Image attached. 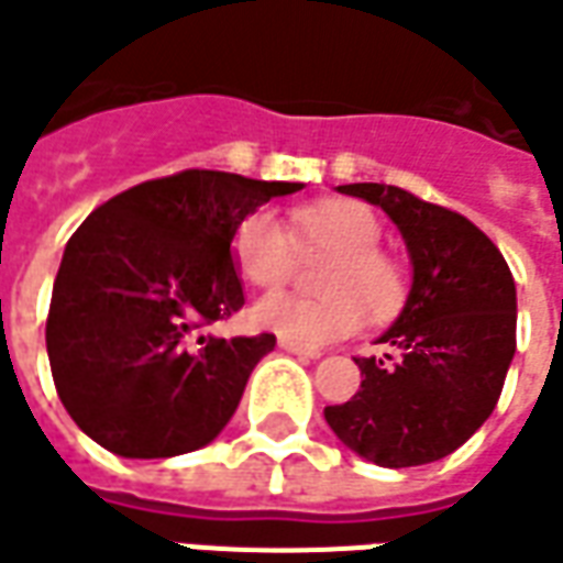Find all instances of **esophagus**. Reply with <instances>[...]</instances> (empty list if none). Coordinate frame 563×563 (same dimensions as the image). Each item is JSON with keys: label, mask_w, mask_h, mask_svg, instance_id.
Instances as JSON below:
<instances>
[{"label": "esophagus", "mask_w": 563, "mask_h": 563, "mask_svg": "<svg viewBox=\"0 0 563 563\" xmlns=\"http://www.w3.org/2000/svg\"><path fill=\"white\" fill-rule=\"evenodd\" d=\"M280 347L283 351H289V354H296V357H301V361H320V351L301 347V345H296V342H286V339H280Z\"/></svg>", "instance_id": "esophagus-1"}]
</instances>
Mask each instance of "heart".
<instances>
[{
	"mask_svg": "<svg viewBox=\"0 0 563 563\" xmlns=\"http://www.w3.org/2000/svg\"><path fill=\"white\" fill-rule=\"evenodd\" d=\"M296 236L267 209L243 218L233 233V262L243 280L277 289L296 274L298 250L332 252L320 286L330 296L301 298L271 292L252 305V323L301 347H323L347 339L366 323V308L385 317L404 301V271L378 250L376 212L357 200H320L292 216Z\"/></svg>",
	"mask_w": 563,
	"mask_h": 563,
	"instance_id": "1",
	"label": "heart"
}]
</instances>
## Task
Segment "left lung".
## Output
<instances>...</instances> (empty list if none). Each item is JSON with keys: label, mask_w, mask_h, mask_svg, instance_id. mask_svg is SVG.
Segmentation results:
<instances>
[{"label": "left lung", "mask_w": 563, "mask_h": 563, "mask_svg": "<svg viewBox=\"0 0 563 563\" xmlns=\"http://www.w3.org/2000/svg\"><path fill=\"white\" fill-rule=\"evenodd\" d=\"M397 224L412 265L410 296L357 357L361 391L323 416L351 453L382 468L450 456L490 419L515 357L518 292L503 252L468 218L391 185H342Z\"/></svg>", "instance_id": "left-lung-1"}]
</instances>
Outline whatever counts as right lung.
<instances>
[{
    "instance_id": "right-lung-1",
    "label": "right lung",
    "mask_w": 563,
    "mask_h": 563,
    "mask_svg": "<svg viewBox=\"0 0 563 563\" xmlns=\"http://www.w3.org/2000/svg\"><path fill=\"white\" fill-rule=\"evenodd\" d=\"M298 181L187 169L122 190L73 233L45 323L64 410L104 450L169 459L200 450L240 407L274 335L202 327L243 308L233 233Z\"/></svg>"
}]
</instances>
